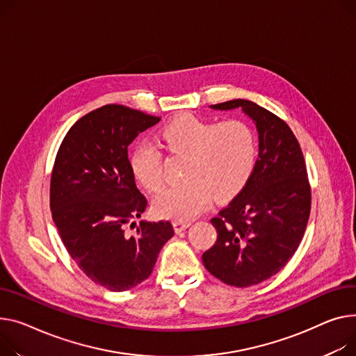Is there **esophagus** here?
I'll return each mask as SVG.
<instances>
[{
	"label": "esophagus",
	"mask_w": 356,
	"mask_h": 356,
	"mask_svg": "<svg viewBox=\"0 0 356 356\" xmlns=\"http://www.w3.org/2000/svg\"><path fill=\"white\" fill-rule=\"evenodd\" d=\"M191 225H192V222H188V220H175L173 222V227H175L176 233H180V232L186 230Z\"/></svg>",
	"instance_id": "obj_1"
}]
</instances>
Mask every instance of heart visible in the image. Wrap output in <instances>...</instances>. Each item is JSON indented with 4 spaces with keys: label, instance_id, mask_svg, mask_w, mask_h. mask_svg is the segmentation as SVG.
Wrapping results in <instances>:
<instances>
[{
    "label": "heart",
    "instance_id": "obj_1",
    "mask_svg": "<svg viewBox=\"0 0 356 356\" xmlns=\"http://www.w3.org/2000/svg\"><path fill=\"white\" fill-rule=\"evenodd\" d=\"M160 145L170 156L186 159L183 183L165 187L154 202L159 218L191 220L202 213L211 197L238 195L253 175L257 160V138L242 120L222 123L187 115L165 126ZM136 180L149 192L163 184V156L153 141H140L130 154Z\"/></svg>",
    "mask_w": 356,
    "mask_h": 356
}]
</instances>
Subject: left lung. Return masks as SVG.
<instances>
[{
    "instance_id": "left-lung-1",
    "label": "left lung",
    "mask_w": 356,
    "mask_h": 356,
    "mask_svg": "<svg viewBox=\"0 0 356 356\" xmlns=\"http://www.w3.org/2000/svg\"><path fill=\"white\" fill-rule=\"evenodd\" d=\"M210 107L242 108L259 133L253 175L210 220L218 241L202 256L213 276L246 288L276 275L296 252L309 220L311 186L300 146L282 118L242 99Z\"/></svg>"
}]
</instances>
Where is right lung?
I'll list each match as a JSON object with an SVG mask.
<instances>
[{
    "label": "right lung",
    "mask_w": 356,
    "mask_h": 356,
    "mask_svg": "<svg viewBox=\"0 0 356 356\" xmlns=\"http://www.w3.org/2000/svg\"><path fill=\"white\" fill-rule=\"evenodd\" d=\"M159 122L160 117L126 106H103L68 130L54 161L50 207L60 238L77 266L113 292L146 280L175 234L172 223L164 220H141L136 236L124 232L147 206L127 149Z\"/></svg>",
    "instance_id": "add662e5"
}]
</instances>
